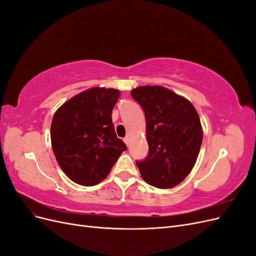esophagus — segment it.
<instances>
[{
  "label": "esophagus",
  "mask_w": 256,
  "mask_h": 256,
  "mask_svg": "<svg viewBox=\"0 0 256 256\" xmlns=\"http://www.w3.org/2000/svg\"><path fill=\"white\" fill-rule=\"evenodd\" d=\"M124 142H125V143H126V145L128 146V145H129V138H128V136L124 138Z\"/></svg>",
  "instance_id": "esophagus-1"
}]
</instances>
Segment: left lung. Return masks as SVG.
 I'll list each match as a JSON object with an SVG mask.
<instances>
[{"label":"left lung","mask_w":256,"mask_h":256,"mask_svg":"<svg viewBox=\"0 0 256 256\" xmlns=\"http://www.w3.org/2000/svg\"><path fill=\"white\" fill-rule=\"evenodd\" d=\"M146 118L148 154L136 161L143 180L157 188H173L194 166L203 140L198 114L186 98L162 86L131 90Z\"/></svg>","instance_id":"left-lung-1"}]
</instances>
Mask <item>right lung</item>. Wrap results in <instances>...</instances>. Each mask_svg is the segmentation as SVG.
<instances>
[{
    "label": "right lung",
    "instance_id": "right-lung-1",
    "mask_svg": "<svg viewBox=\"0 0 256 256\" xmlns=\"http://www.w3.org/2000/svg\"><path fill=\"white\" fill-rule=\"evenodd\" d=\"M118 97V90L92 88L69 99L54 114L53 152L72 182L86 187L98 184L127 150L112 122Z\"/></svg>",
    "mask_w": 256,
    "mask_h": 256
}]
</instances>
